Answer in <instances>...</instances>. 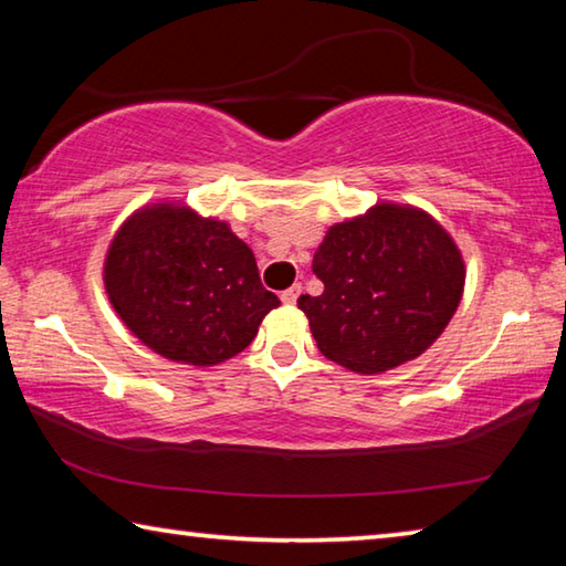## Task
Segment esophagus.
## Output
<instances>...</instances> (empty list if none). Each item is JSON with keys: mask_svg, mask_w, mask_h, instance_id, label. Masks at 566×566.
I'll use <instances>...</instances> for the list:
<instances>
[{"mask_svg": "<svg viewBox=\"0 0 566 566\" xmlns=\"http://www.w3.org/2000/svg\"><path fill=\"white\" fill-rule=\"evenodd\" d=\"M300 294H302V286L294 284V286H290V290L282 292V302L284 304H296V296H300Z\"/></svg>", "mask_w": 566, "mask_h": 566, "instance_id": "1", "label": "esophagus"}]
</instances>
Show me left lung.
<instances>
[{
    "label": "left lung",
    "instance_id": "left-lung-1",
    "mask_svg": "<svg viewBox=\"0 0 566 566\" xmlns=\"http://www.w3.org/2000/svg\"><path fill=\"white\" fill-rule=\"evenodd\" d=\"M319 296L300 310L324 357L375 375L419 357L452 319L464 262L442 227L411 207L377 205L334 224L312 262Z\"/></svg>",
    "mask_w": 566,
    "mask_h": 566
}]
</instances>
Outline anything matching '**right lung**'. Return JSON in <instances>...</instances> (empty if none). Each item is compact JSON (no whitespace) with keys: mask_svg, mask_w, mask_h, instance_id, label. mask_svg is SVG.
Masks as SVG:
<instances>
[{"mask_svg":"<svg viewBox=\"0 0 566 566\" xmlns=\"http://www.w3.org/2000/svg\"><path fill=\"white\" fill-rule=\"evenodd\" d=\"M104 284L122 322L149 349L197 367L249 347L280 306L232 229L171 205L147 207L122 224Z\"/></svg>","mask_w":566,"mask_h":566,"instance_id":"obj_1","label":"right lung"}]
</instances>
